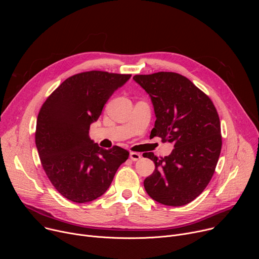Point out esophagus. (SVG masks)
Returning <instances> with one entry per match:
<instances>
[{
  "instance_id": "34e87169",
  "label": "esophagus",
  "mask_w": 259,
  "mask_h": 259,
  "mask_svg": "<svg viewBox=\"0 0 259 259\" xmlns=\"http://www.w3.org/2000/svg\"><path fill=\"white\" fill-rule=\"evenodd\" d=\"M130 159L135 162V161H138L139 159H141V155L138 154V153H134V152H131L130 153Z\"/></svg>"
}]
</instances>
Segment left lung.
Here are the masks:
<instances>
[{"mask_svg": "<svg viewBox=\"0 0 259 259\" xmlns=\"http://www.w3.org/2000/svg\"><path fill=\"white\" fill-rule=\"evenodd\" d=\"M133 80L150 95L156 122L154 136L174 144L172 153L149 155L155 171L144 189L167 206L191 203L211 180L221 151L220 121L211 99L188 78L171 71L136 75Z\"/></svg>", "mask_w": 259, "mask_h": 259, "instance_id": "obj_1", "label": "left lung"}]
</instances>
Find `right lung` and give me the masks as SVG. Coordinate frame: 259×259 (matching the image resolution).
Returning <instances> with one entry per match:
<instances>
[{"instance_id":"right-lung-1","label":"right lung","mask_w":259,"mask_h":259,"mask_svg":"<svg viewBox=\"0 0 259 259\" xmlns=\"http://www.w3.org/2000/svg\"><path fill=\"white\" fill-rule=\"evenodd\" d=\"M131 75L91 70L67 78L46 99L36 119L35 145L57 192L75 203L102 196L129 157L120 146L104 150L89 137L114 92Z\"/></svg>"}]
</instances>
